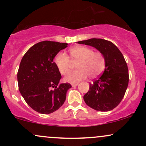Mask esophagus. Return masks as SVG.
<instances>
[{
    "instance_id": "esophagus-1",
    "label": "esophagus",
    "mask_w": 146,
    "mask_h": 146,
    "mask_svg": "<svg viewBox=\"0 0 146 146\" xmlns=\"http://www.w3.org/2000/svg\"><path fill=\"white\" fill-rule=\"evenodd\" d=\"M78 85V83H72L71 84V86H73V87H75V86H77Z\"/></svg>"
}]
</instances>
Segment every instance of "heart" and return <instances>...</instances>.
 <instances>
[{
	"mask_svg": "<svg viewBox=\"0 0 146 146\" xmlns=\"http://www.w3.org/2000/svg\"><path fill=\"white\" fill-rule=\"evenodd\" d=\"M69 57L72 62L76 64L74 71L70 72L64 78V81L77 83L89 76L95 78L102 74L105 68L106 61L100 52H93L91 48L84 46H74L69 50ZM66 53L60 52L55 56L54 62L62 75H66L69 71L71 61Z\"/></svg>",
	"mask_w": 146,
	"mask_h": 146,
	"instance_id": "1",
	"label": "heart"
}]
</instances>
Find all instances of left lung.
Listing matches in <instances>:
<instances>
[{
  "mask_svg": "<svg viewBox=\"0 0 146 146\" xmlns=\"http://www.w3.org/2000/svg\"><path fill=\"white\" fill-rule=\"evenodd\" d=\"M95 47L105 58V69L102 75L90 84L88 93L84 96L87 106L99 111L114 109L124 96L128 85V68L121 51L111 42L91 38L78 42Z\"/></svg>",
  "mask_w": 146,
  "mask_h": 146,
  "instance_id": "1",
  "label": "left lung"
}]
</instances>
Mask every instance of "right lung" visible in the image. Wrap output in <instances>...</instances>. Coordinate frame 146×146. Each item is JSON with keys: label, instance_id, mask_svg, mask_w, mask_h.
<instances>
[{"label": "right lung", "instance_id": "right-lung-1", "mask_svg": "<svg viewBox=\"0 0 146 146\" xmlns=\"http://www.w3.org/2000/svg\"><path fill=\"white\" fill-rule=\"evenodd\" d=\"M67 45L58 42H40L22 58L17 74L18 88L27 104L38 113H53L66 100L71 85L60 84L62 76L53 59Z\"/></svg>", "mask_w": 146, "mask_h": 146}]
</instances>
